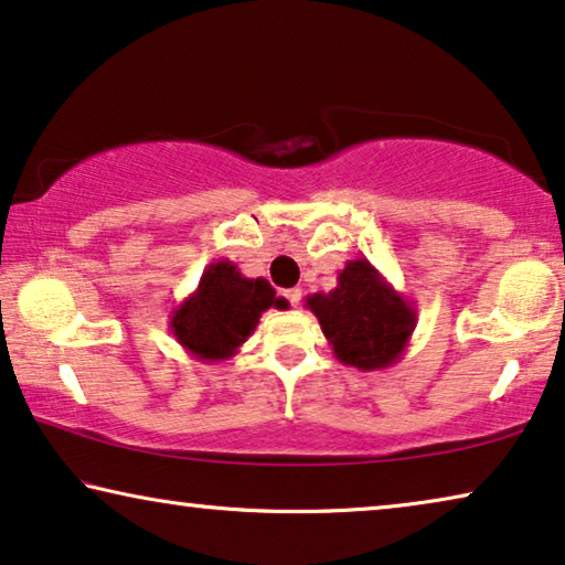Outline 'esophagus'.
<instances>
[{
    "label": "esophagus",
    "mask_w": 565,
    "mask_h": 565,
    "mask_svg": "<svg viewBox=\"0 0 565 565\" xmlns=\"http://www.w3.org/2000/svg\"><path fill=\"white\" fill-rule=\"evenodd\" d=\"M284 297H286V301H289L291 307H299V301H301V289H286V291H284Z\"/></svg>",
    "instance_id": "esophagus-1"
}]
</instances>
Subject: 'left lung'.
Listing matches in <instances>:
<instances>
[{"label":"left lung","instance_id":"obj_1","mask_svg":"<svg viewBox=\"0 0 565 565\" xmlns=\"http://www.w3.org/2000/svg\"><path fill=\"white\" fill-rule=\"evenodd\" d=\"M307 307L332 344L334 358L358 370H383L398 363L416 330V309L367 258L348 260L337 286L311 294Z\"/></svg>","mask_w":565,"mask_h":565}]
</instances>
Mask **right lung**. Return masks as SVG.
Returning <instances> with one entry per match:
<instances>
[{
    "mask_svg": "<svg viewBox=\"0 0 565 565\" xmlns=\"http://www.w3.org/2000/svg\"><path fill=\"white\" fill-rule=\"evenodd\" d=\"M279 305L266 279H248L228 258L210 264L200 276L198 289L170 315V330L202 363H221L233 358L254 334L260 315Z\"/></svg>",
    "mask_w": 565,
    "mask_h": 565,
    "instance_id": "right-lung-1",
    "label": "right lung"
}]
</instances>
